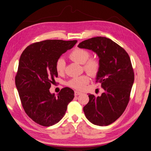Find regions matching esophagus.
Wrapping results in <instances>:
<instances>
[{"mask_svg":"<svg viewBox=\"0 0 151 151\" xmlns=\"http://www.w3.org/2000/svg\"><path fill=\"white\" fill-rule=\"evenodd\" d=\"M81 92H78V91H75L74 92V95L76 96H79V95H80V94H81Z\"/></svg>","mask_w":151,"mask_h":151,"instance_id":"1","label":"esophagus"}]
</instances>
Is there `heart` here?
<instances>
[{
    "mask_svg": "<svg viewBox=\"0 0 151 151\" xmlns=\"http://www.w3.org/2000/svg\"><path fill=\"white\" fill-rule=\"evenodd\" d=\"M90 53L88 50L83 48H77L70 53L69 58L72 61L79 64L83 65V68L85 71L92 77L98 76L101 69V62L96 58H90ZM55 70L59 74H61L65 72L66 63L64 59L59 58L55 63ZM90 81L88 76L82 75L75 77L68 82V85L72 88L81 90Z\"/></svg>",
    "mask_w": 151,
    "mask_h": 151,
    "instance_id": "1",
    "label": "heart"
}]
</instances>
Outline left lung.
I'll use <instances>...</instances> for the list:
<instances>
[{
  "label": "left lung",
  "instance_id": "8db88e82",
  "mask_svg": "<svg viewBox=\"0 0 151 151\" xmlns=\"http://www.w3.org/2000/svg\"><path fill=\"white\" fill-rule=\"evenodd\" d=\"M98 54L101 69L96 83L105 90L101 96L89 93V101L83 107L86 118L93 124L106 126L122 115L130 100L134 73L128 53L111 39L96 37L78 46Z\"/></svg>",
  "mask_w": 151,
  "mask_h": 151
}]
</instances>
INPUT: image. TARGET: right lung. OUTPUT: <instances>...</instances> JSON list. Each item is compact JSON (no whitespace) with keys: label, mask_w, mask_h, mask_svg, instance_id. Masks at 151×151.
<instances>
[{"label":"right lung","mask_w":151,"mask_h":151,"mask_svg":"<svg viewBox=\"0 0 151 151\" xmlns=\"http://www.w3.org/2000/svg\"><path fill=\"white\" fill-rule=\"evenodd\" d=\"M77 42L46 40L30 45L21 55L16 87L26 114L40 125L50 127L58 123L74 98V92L68 87L62 88L58 97L49 89L58 76L56 61Z\"/></svg>","instance_id":"1"}]
</instances>
